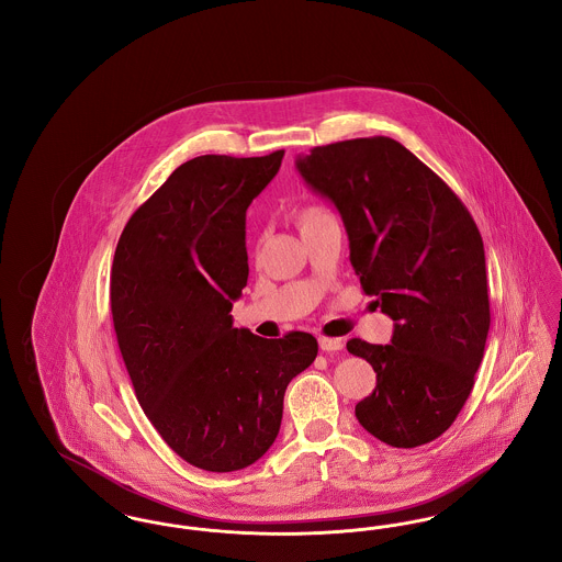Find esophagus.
<instances>
[{
	"label": "esophagus",
	"mask_w": 562,
	"mask_h": 562,
	"mask_svg": "<svg viewBox=\"0 0 562 562\" xmlns=\"http://www.w3.org/2000/svg\"><path fill=\"white\" fill-rule=\"evenodd\" d=\"M318 344L322 351H339L344 348V339H337V337H321Z\"/></svg>",
	"instance_id": "obj_1"
}]
</instances>
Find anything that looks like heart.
Returning <instances> with one entry per match:
<instances>
[{
	"label": "heart",
	"instance_id": "1",
	"mask_svg": "<svg viewBox=\"0 0 562 562\" xmlns=\"http://www.w3.org/2000/svg\"><path fill=\"white\" fill-rule=\"evenodd\" d=\"M326 213V211H322L318 206H310V209H303V211H299L296 214V218H299V225L303 227L305 223H310V221H314L316 216H321V214Z\"/></svg>",
	"mask_w": 562,
	"mask_h": 562
}]
</instances>
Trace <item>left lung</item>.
<instances>
[{"label":"left lung","mask_w":562,"mask_h":562,"mask_svg":"<svg viewBox=\"0 0 562 562\" xmlns=\"http://www.w3.org/2000/svg\"><path fill=\"white\" fill-rule=\"evenodd\" d=\"M294 164L341 214L362 291L394 321L387 346L348 341L376 373L356 417L390 447L431 442L468 401L488 335L481 232L451 188L394 138L330 143Z\"/></svg>","instance_id":"obj_1"}]
</instances>
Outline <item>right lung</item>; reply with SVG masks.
I'll return each instance as SVG.
<instances>
[{"label": "right lung", "instance_id": "1", "mask_svg": "<svg viewBox=\"0 0 562 562\" xmlns=\"http://www.w3.org/2000/svg\"><path fill=\"white\" fill-rule=\"evenodd\" d=\"M282 158L181 164L136 209L113 257V328L136 401L164 442L206 472L268 453L291 379L318 353L310 333L261 339L229 314L248 280L246 209Z\"/></svg>", "mask_w": 562, "mask_h": 562}]
</instances>
